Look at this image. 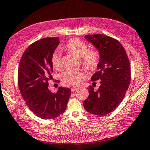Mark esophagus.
Returning a JSON list of instances; mask_svg holds the SVG:
<instances>
[{"mask_svg": "<svg viewBox=\"0 0 150 150\" xmlns=\"http://www.w3.org/2000/svg\"><path fill=\"white\" fill-rule=\"evenodd\" d=\"M77 89H78V87L73 86V87H71V91H72V92H74V91H76V90H77Z\"/></svg>", "mask_w": 150, "mask_h": 150, "instance_id": "34e87169", "label": "esophagus"}]
</instances>
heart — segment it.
Instances as JSON below:
<instances>
[{"instance_id":"heart-1","label":"heart","mask_w":150,"mask_h":150,"mask_svg":"<svg viewBox=\"0 0 150 150\" xmlns=\"http://www.w3.org/2000/svg\"><path fill=\"white\" fill-rule=\"evenodd\" d=\"M64 50L80 58L81 64L87 70H95L100 61V54L97 50H88L87 44L78 38H72L63 46ZM51 63L53 69L59 70L61 67V53L58 51L53 52L51 56ZM63 79L65 82L77 85L83 79V73L80 71L68 70L63 74Z\"/></svg>"}]
</instances>
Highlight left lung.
I'll use <instances>...</instances> for the list:
<instances>
[{
    "instance_id": "1",
    "label": "left lung",
    "mask_w": 150,
    "mask_h": 150,
    "mask_svg": "<svg viewBox=\"0 0 150 150\" xmlns=\"http://www.w3.org/2000/svg\"><path fill=\"white\" fill-rule=\"evenodd\" d=\"M100 54L97 72L91 81L100 80L97 91L89 87L83 107L91 114L104 115L112 112L123 100L131 81V67L125 49L119 41L102 34L85 35Z\"/></svg>"
}]
</instances>
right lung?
Returning a JSON list of instances; mask_svg holds the SVG:
<instances>
[{
  "mask_svg": "<svg viewBox=\"0 0 150 150\" xmlns=\"http://www.w3.org/2000/svg\"><path fill=\"white\" fill-rule=\"evenodd\" d=\"M59 37L34 42L23 54L18 69V86L27 106L42 119H54L65 111L71 90L59 87L56 93L48 89L53 67L51 56L60 43Z\"/></svg>",
  "mask_w": 150,
  "mask_h": 150,
  "instance_id": "1",
  "label": "right lung"
}]
</instances>
